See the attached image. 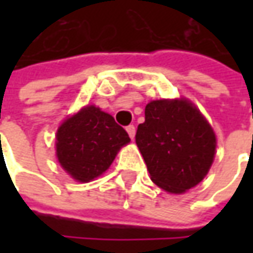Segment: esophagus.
I'll return each mask as SVG.
<instances>
[{"instance_id": "1", "label": "esophagus", "mask_w": 253, "mask_h": 253, "mask_svg": "<svg viewBox=\"0 0 253 253\" xmlns=\"http://www.w3.org/2000/svg\"><path fill=\"white\" fill-rule=\"evenodd\" d=\"M126 132H128V135L131 136V139L135 138V132H136V129H135L133 125H128V126H126Z\"/></svg>"}]
</instances>
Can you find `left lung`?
Masks as SVG:
<instances>
[{"mask_svg": "<svg viewBox=\"0 0 253 253\" xmlns=\"http://www.w3.org/2000/svg\"><path fill=\"white\" fill-rule=\"evenodd\" d=\"M152 181L173 194L184 193L206 177L215 156L211 125L187 100H155L135 136Z\"/></svg>", "mask_w": 253, "mask_h": 253, "instance_id": "left-lung-1", "label": "left lung"}]
</instances>
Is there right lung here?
<instances>
[{"instance_id": "obj_1", "label": "right lung", "mask_w": 253, "mask_h": 253, "mask_svg": "<svg viewBox=\"0 0 253 253\" xmlns=\"http://www.w3.org/2000/svg\"><path fill=\"white\" fill-rule=\"evenodd\" d=\"M129 141L126 131L110 114L87 105L59 126L56 156L74 180L87 183L101 176Z\"/></svg>"}]
</instances>
